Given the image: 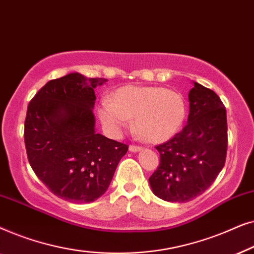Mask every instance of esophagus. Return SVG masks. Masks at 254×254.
I'll return each mask as SVG.
<instances>
[{"label": "esophagus", "mask_w": 254, "mask_h": 254, "mask_svg": "<svg viewBox=\"0 0 254 254\" xmlns=\"http://www.w3.org/2000/svg\"><path fill=\"white\" fill-rule=\"evenodd\" d=\"M142 149V147H140V145H136V144H130L129 145V150L130 151H140Z\"/></svg>", "instance_id": "34e87169"}]
</instances>
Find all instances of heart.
Listing matches in <instances>:
<instances>
[{"label":"heart","instance_id":"b5f03b06","mask_svg":"<svg viewBox=\"0 0 254 254\" xmlns=\"http://www.w3.org/2000/svg\"><path fill=\"white\" fill-rule=\"evenodd\" d=\"M98 117L105 129L118 135L135 118L134 126L145 141L162 143L178 133L186 118V103L175 90L162 86L126 85L103 100Z\"/></svg>","mask_w":254,"mask_h":254}]
</instances>
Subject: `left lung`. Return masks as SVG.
I'll return each mask as SVG.
<instances>
[{
  "instance_id": "left-lung-1",
  "label": "left lung",
  "mask_w": 254,
  "mask_h": 254,
  "mask_svg": "<svg viewBox=\"0 0 254 254\" xmlns=\"http://www.w3.org/2000/svg\"><path fill=\"white\" fill-rule=\"evenodd\" d=\"M189 100L187 125L156 145L161 162L149 178L155 195L170 202H187L202 194L227 157V111L220 97L195 82Z\"/></svg>"
}]
</instances>
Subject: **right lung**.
<instances>
[{
    "mask_svg": "<svg viewBox=\"0 0 254 254\" xmlns=\"http://www.w3.org/2000/svg\"><path fill=\"white\" fill-rule=\"evenodd\" d=\"M105 82L72 72L47 82L27 106L24 141L31 168L52 193L70 202L102 196L128 150L95 131L93 89Z\"/></svg>",
    "mask_w": 254,
    "mask_h": 254,
    "instance_id": "obj_1",
    "label": "right lung"
}]
</instances>
